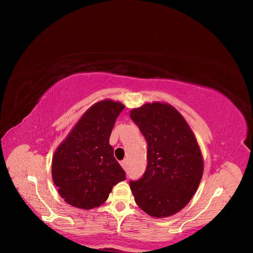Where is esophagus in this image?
<instances>
[{
    "label": "esophagus",
    "mask_w": 253,
    "mask_h": 253,
    "mask_svg": "<svg viewBox=\"0 0 253 253\" xmlns=\"http://www.w3.org/2000/svg\"><path fill=\"white\" fill-rule=\"evenodd\" d=\"M120 164H121V167L124 168L125 170H127V162H126V160H122Z\"/></svg>",
    "instance_id": "obj_1"
}]
</instances>
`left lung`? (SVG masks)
Masks as SVG:
<instances>
[{
	"mask_svg": "<svg viewBox=\"0 0 253 253\" xmlns=\"http://www.w3.org/2000/svg\"><path fill=\"white\" fill-rule=\"evenodd\" d=\"M129 116L148 144L145 172L138 180H129L135 202L151 216L173 215L191 201L203 176L195 136L169 104L147 103Z\"/></svg>",
	"mask_w": 253,
	"mask_h": 253,
	"instance_id": "8db88e82",
	"label": "left lung"
}]
</instances>
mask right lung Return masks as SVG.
Returning a JSON list of instances; mask_svg holds the SVG:
<instances>
[{
	"label": "right lung",
	"mask_w": 253,
	"mask_h": 253,
	"mask_svg": "<svg viewBox=\"0 0 253 253\" xmlns=\"http://www.w3.org/2000/svg\"><path fill=\"white\" fill-rule=\"evenodd\" d=\"M125 105L104 100L83 115L52 158V180L71 206L91 209L108 200L126 172L114 157L110 136Z\"/></svg>",
	"instance_id": "obj_1"
}]
</instances>
